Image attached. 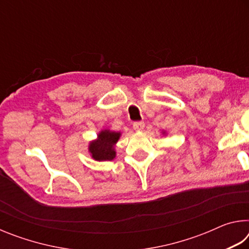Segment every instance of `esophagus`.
Listing matches in <instances>:
<instances>
[{
	"instance_id": "34e87169",
	"label": "esophagus",
	"mask_w": 249,
	"mask_h": 249,
	"mask_svg": "<svg viewBox=\"0 0 249 249\" xmlns=\"http://www.w3.org/2000/svg\"><path fill=\"white\" fill-rule=\"evenodd\" d=\"M144 127H145L144 122H135L133 124V128L136 130V132H141V130L144 129Z\"/></svg>"
}]
</instances>
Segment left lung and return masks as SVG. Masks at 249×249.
Here are the masks:
<instances>
[{
  "mask_svg": "<svg viewBox=\"0 0 249 249\" xmlns=\"http://www.w3.org/2000/svg\"><path fill=\"white\" fill-rule=\"evenodd\" d=\"M162 134H163V135H166V132H162Z\"/></svg>",
  "mask_w": 249,
  "mask_h": 249,
  "instance_id": "1",
  "label": "left lung"
}]
</instances>
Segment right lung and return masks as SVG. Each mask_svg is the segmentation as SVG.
I'll list each match as a JSON object with an SVG mask.
<instances>
[{
	"mask_svg": "<svg viewBox=\"0 0 249 249\" xmlns=\"http://www.w3.org/2000/svg\"><path fill=\"white\" fill-rule=\"evenodd\" d=\"M122 136L121 132L108 128L100 130L95 140L91 141L88 146L91 158L96 161H107L115 158V146Z\"/></svg>",
	"mask_w": 249,
	"mask_h": 249,
	"instance_id": "right-lung-1",
	"label": "right lung"
}]
</instances>
